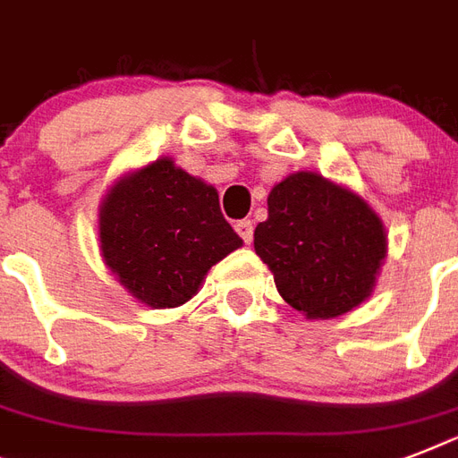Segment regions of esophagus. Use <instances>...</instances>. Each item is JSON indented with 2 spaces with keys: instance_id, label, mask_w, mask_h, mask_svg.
<instances>
[{
  "instance_id": "1",
  "label": "esophagus",
  "mask_w": 458,
  "mask_h": 458,
  "mask_svg": "<svg viewBox=\"0 0 458 458\" xmlns=\"http://www.w3.org/2000/svg\"><path fill=\"white\" fill-rule=\"evenodd\" d=\"M235 233L242 237L247 244H251V240H254V225H251V221H237L235 223Z\"/></svg>"
}]
</instances>
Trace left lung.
<instances>
[{
  "label": "left lung",
  "mask_w": 458,
  "mask_h": 458,
  "mask_svg": "<svg viewBox=\"0 0 458 458\" xmlns=\"http://www.w3.org/2000/svg\"><path fill=\"white\" fill-rule=\"evenodd\" d=\"M254 250L287 304L306 318H335L370 294L387 237L354 192L316 173H293L268 194Z\"/></svg>",
  "instance_id": "obj_1"
}]
</instances>
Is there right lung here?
Masks as SVG:
<instances>
[{
    "label": "right lung",
    "instance_id": "add662e5",
    "mask_svg": "<svg viewBox=\"0 0 458 458\" xmlns=\"http://www.w3.org/2000/svg\"><path fill=\"white\" fill-rule=\"evenodd\" d=\"M104 261L145 304L180 306L242 240L214 187L157 158L106 194L99 214Z\"/></svg>",
    "mask_w": 458,
    "mask_h": 458
}]
</instances>
